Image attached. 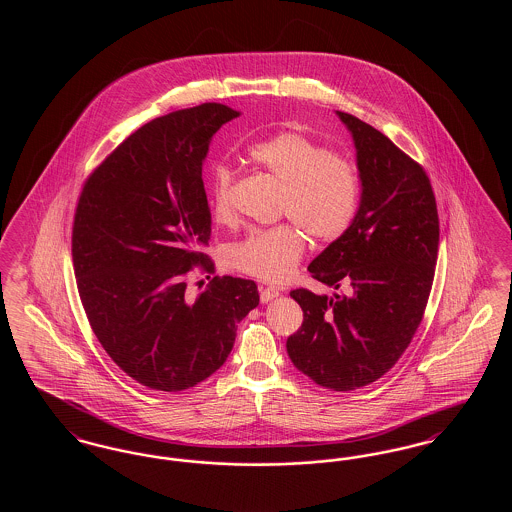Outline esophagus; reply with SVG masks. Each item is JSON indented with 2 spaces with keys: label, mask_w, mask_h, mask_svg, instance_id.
<instances>
[{
  "label": "esophagus",
  "mask_w": 512,
  "mask_h": 512,
  "mask_svg": "<svg viewBox=\"0 0 512 512\" xmlns=\"http://www.w3.org/2000/svg\"><path fill=\"white\" fill-rule=\"evenodd\" d=\"M278 295H280V292H278L276 288H272V286L261 288V303H270V301L276 299Z\"/></svg>",
  "instance_id": "esophagus-1"
}]
</instances>
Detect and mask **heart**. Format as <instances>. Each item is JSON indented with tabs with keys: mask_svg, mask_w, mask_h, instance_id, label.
<instances>
[{
	"mask_svg": "<svg viewBox=\"0 0 512 512\" xmlns=\"http://www.w3.org/2000/svg\"><path fill=\"white\" fill-rule=\"evenodd\" d=\"M249 159L284 184V211L313 238H340L357 213L361 180L357 167L299 132H278L247 149ZM234 171L217 165L207 184L213 217L228 222ZM305 234L295 224L257 228L230 247L232 268L263 280L290 276L305 251Z\"/></svg>",
	"mask_w": 512,
	"mask_h": 512,
	"instance_id": "heart-1",
	"label": "heart"
}]
</instances>
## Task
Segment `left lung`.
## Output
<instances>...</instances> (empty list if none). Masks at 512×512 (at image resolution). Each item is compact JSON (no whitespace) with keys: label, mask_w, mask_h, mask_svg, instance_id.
Returning <instances> with one entry per match:
<instances>
[{"label":"left lung","mask_w":512,"mask_h":512,"mask_svg":"<svg viewBox=\"0 0 512 512\" xmlns=\"http://www.w3.org/2000/svg\"><path fill=\"white\" fill-rule=\"evenodd\" d=\"M336 115L355 144L361 199L349 228L309 272L351 293L293 290L303 324L286 349L318 386L351 391L382 378L413 340L434 282L439 220L424 169L374 126Z\"/></svg>","instance_id":"8db88e82"}]
</instances>
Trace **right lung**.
Segmentation results:
<instances>
[{
  "mask_svg": "<svg viewBox=\"0 0 512 512\" xmlns=\"http://www.w3.org/2000/svg\"><path fill=\"white\" fill-rule=\"evenodd\" d=\"M238 115L203 103L147 122L78 199L73 263L86 317L107 355L151 390L209 378L228 359L238 322L259 305L255 282L244 278L215 276L197 297L186 290L211 236L203 159Z\"/></svg>",
  "mask_w": 512,
  "mask_h": 512,
  "instance_id": "1",
  "label": "right lung"
}]
</instances>
